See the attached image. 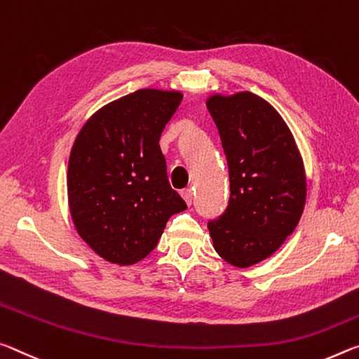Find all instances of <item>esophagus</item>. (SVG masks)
I'll list each match as a JSON object with an SVG mask.
<instances>
[{
    "mask_svg": "<svg viewBox=\"0 0 359 359\" xmlns=\"http://www.w3.org/2000/svg\"><path fill=\"white\" fill-rule=\"evenodd\" d=\"M181 197L184 198V202H186L187 205H191L192 201H194V191L191 189V187H187V189L181 191Z\"/></svg>",
    "mask_w": 359,
    "mask_h": 359,
    "instance_id": "1",
    "label": "esophagus"
}]
</instances>
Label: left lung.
I'll return each instance as SVG.
<instances>
[{
	"instance_id": "1",
	"label": "left lung",
	"mask_w": 359,
	"mask_h": 359,
	"mask_svg": "<svg viewBox=\"0 0 359 359\" xmlns=\"http://www.w3.org/2000/svg\"><path fill=\"white\" fill-rule=\"evenodd\" d=\"M207 108L229 165L231 197L208 222L218 255L246 269L267 259L294 232L307 198L301 152L283 117L251 92L213 93Z\"/></svg>"
}]
</instances>
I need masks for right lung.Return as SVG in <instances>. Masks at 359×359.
<instances>
[{"mask_svg":"<svg viewBox=\"0 0 359 359\" xmlns=\"http://www.w3.org/2000/svg\"><path fill=\"white\" fill-rule=\"evenodd\" d=\"M178 90L140 89L95 111L68 162V205L79 237L100 257L132 266L149 255L186 202L172 189L158 140Z\"/></svg>","mask_w":359,"mask_h":359,"instance_id":"obj_1","label":"right lung"}]
</instances>
